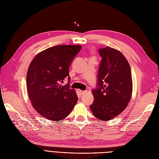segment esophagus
<instances>
[{
  "mask_svg": "<svg viewBox=\"0 0 159 159\" xmlns=\"http://www.w3.org/2000/svg\"><path fill=\"white\" fill-rule=\"evenodd\" d=\"M80 94L81 95H83V94H84L86 93V91H80Z\"/></svg>",
  "mask_w": 159,
  "mask_h": 159,
  "instance_id": "esophagus-1",
  "label": "esophagus"
}]
</instances>
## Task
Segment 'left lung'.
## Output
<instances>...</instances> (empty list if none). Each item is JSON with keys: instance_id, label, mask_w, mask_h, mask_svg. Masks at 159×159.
<instances>
[{"instance_id": "8db88e82", "label": "left lung", "mask_w": 159, "mask_h": 159, "mask_svg": "<svg viewBox=\"0 0 159 159\" xmlns=\"http://www.w3.org/2000/svg\"><path fill=\"white\" fill-rule=\"evenodd\" d=\"M101 61L96 88L92 90L94 102L90 106L93 115L109 120L121 113L131 98L132 81L127 60L119 51L107 46L100 48Z\"/></svg>"}]
</instances>
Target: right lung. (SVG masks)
<instances>
[{
    "instance_id": "1",
    "label": "right lung",
    "mask_w": 159,
    "mask_h": 159,
    "mask_svg": "<svg viewBox=\"0 0 159 159\" xmlns=\"http://www.w3.org/2000/svg\"><path fill=\"white\" fill-rule=\"evenodd\" d=\"M80 45H58L51 47L36 55L27 74V87L29 98L35 110L53 121L66 117L78 98L70 88L69 68ZM65 78L68 84L61 86Z\"/></svg>"
}]
</instances>
